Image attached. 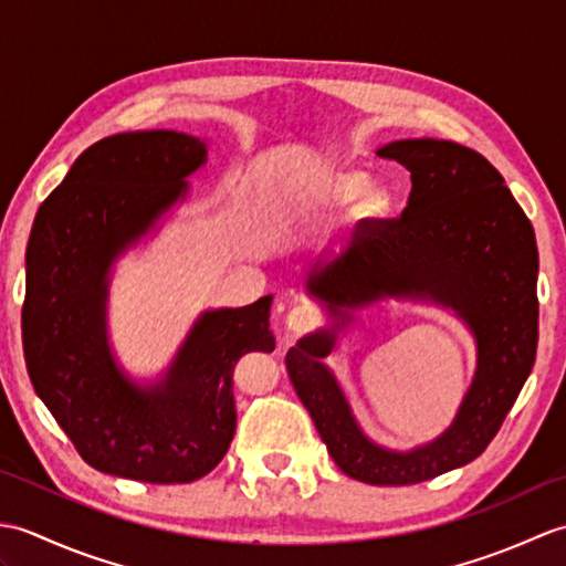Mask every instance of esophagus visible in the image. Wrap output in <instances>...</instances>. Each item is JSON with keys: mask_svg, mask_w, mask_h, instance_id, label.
<instances>
[{"mask_svg": "<svg viewBox=\"0 0 566 566\" xmlns=\"http://www.w3.org/2000/svg\"><path fill=\"white\" fill-rule=\"evenodd\" d=\"M314 321H316L314 308H311L308 304H298L290 311V316H286V328L294 333H304L314 326Z\"/></svg>", "mask_w": 566, "mask_h": 566, "instance_id": "obj_1", "label": "esophagus"}]
</instances>
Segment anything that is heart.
<instances>
[{"mask_svg":"<svg viewBox=\"0 0 566 566\" xmlns=\"http://www.w3.org/2000/svg\"><path fill=\"white\" fill-rule=\"evenodd\" d=\"M365 181V172L350 165H338L326 175L321 185V199L328 203H340L355 195V213L369 219V216H379L389 209V187L384 182Z\"/></svg>","mask_w":566,"mask_h":566,"instance_id":"b5f03b06","label":"heart"}]
</instances>
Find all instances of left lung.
Returning <instances> with one entry per match:
<instances>
[{"mask_svg": "<svg viewBox=\"0 0 566 566\" xmlns=\"http://www.w3.org/2000/svg\"><path fill=\"white\" fill-rule=\"evenodd\" d=\"M377 155L411 172L406 209L396 219L359 223L347 255L311 276L308 290L333 311L379 296H430L452 306L476 335L472 389L442 438L396 454L359 432L321 365L331 333L308 335L284 363L333 462L357 482L406 486L476 460L518 399L537 350V245L503 177L476 150L416 138Z\"/></svg>", "mask_w": 566, "mask_h": 566, "instance_id": "1", "label": "left lung"}]
</instances>
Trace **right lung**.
<instances>
[{"label": "right lung", "instance_id": "right-lung-1", "mask_svg": "<svg viewBox=\"0 0 566 566\" xmlns=\"http://www.w3.org/2000/svg\"><path fill=\"white\" fill-rule=\"evenodd\" d=\"M203 155L177 130L102 138L41 203L29 238L21 333L33 389L84 462L136 482L207 476L235 432V363L274 350L272 296L209 311L153 391L128 384L106 350V268L185 195Z\"/></svg>", "mask_w": 566, "mask_h": 566}]
</instances>
